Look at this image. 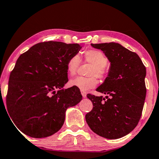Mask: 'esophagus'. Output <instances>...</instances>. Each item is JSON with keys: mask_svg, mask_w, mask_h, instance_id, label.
I'll list each match as a JSON object with an SVG mask.
<instances>
[{"mask_svg": "<svg viewBox=\"0 0 159 159\" xmlns=\"http://www.w3.org/2000/svg\"><path fill=\"white\" fill-rule=\"evenodd\" d=\"M81 94H82L83 98H86V95H87L86 92L84 91V90H81Z\"/></svg>", "mask_w": 159, "mask_h": 159, "instance_id": "esophagus-1", "label": "esophagus"}]
</instances>
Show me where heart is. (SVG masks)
Masks as SVG:
<instances>
[{
	"label": "heart",
	"mask_w": 159,
	"mask_h": 159,
	"mask_svg": "<svg viewBox=\"0 0 159 159\" xmlns=\"http://www.w3.org/2000/svg\"><path fill=\"white\" fill-rule=\"evenodd\" d=\"M84 60L85 62L91 64L88 74L89 77H77L69 81V85L80 90H86L93 89L98 84L96 76L99 79H104L106 75V66L107 58L102 52L98 50H87L84 53ZM80 64V59L79 55H73L68 59L66 63L67 72L70 75L76 74Z\"/></svg>",
	"instance_id": "b5f03b06"
}]
</instances>
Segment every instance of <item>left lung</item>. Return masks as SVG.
I'll list each match as a JSON object with an SVG mask.
<instances>
[{"instance_id": "left-lung-1", "label": "left lung", "mask_w": 159, "mask_h": 159, "mask_svg": "<svg viewBox=\"0 0 159 159\" xmlns=\"http://www.w3.org/2000/svg\"><path fill=\"white\" fill-rule=\"evenodd\" d=\"M110 62L107 76L96 89L105 98L88 94L93 110L85 120L95 134L109 139L123 137L137 127L147 93L146 67L139 57L119 43L90 44Z\"/></svg>"}]
</instances>
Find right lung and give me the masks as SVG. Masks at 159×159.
I'll use <instances>...</instances> for the list:
<instances>
[{"instance_id": "obj_1", "label": "right lung", "mask_w": 159, "mask_h": 159, "mask_svg": "<svg viewBox=\"0 0 159 159\" xmlns=\"http://www.w3.org/2000/svg\"><path fill=\"white\" fill-rule=\"evenodd\" d=\"M82 47L79 44L47 42L34 45L17 59L10 75L6 105L22 133L44 138L64 125L66 111L82 100L80 89H64L66 63Z\"/></svg>"}]
</instances>
